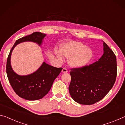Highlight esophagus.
Instances as JSON below:
<instances>
[{"instance_id":"34e87169","label":"esophagus","mask_w":125,"mask_h":125,"mask_svg":"<svg viewBox=\"0 0 125 125\" xmlns=\"http://www.w3.org/2000/svg\"><path fill=\"white\" fill-rule=\"evenodd\" d=\"M67 71H68V70H67V69L66 68H65V67H64V68L62 69V73H67Z\"/></svg>"}]
</instances>
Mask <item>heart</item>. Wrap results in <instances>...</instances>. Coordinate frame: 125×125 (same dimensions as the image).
<instances>
[{
	"label": "heart",
	"instance_id": "1",
	"mask_svg": "<svg viewBox=\"0 0 125 125\" xmlns=\"http://www.w3.org/2000/svg\"><path fill=\"white\" fill-rule=\"evenodd\" d=\"M57 58L62 60L64 56L69 59V64L74 68H82L89 64L93 57V52L81 42L70 41L61 46L60 51H55Z\"/></svg>",
	"mask_w": 125,
	"mask_h": 125
}]
</instances>
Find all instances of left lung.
Instances as JSON below:
<instances>
[{
    "label": "left lung",
    "instance_id": "left-lung-1",
    "mask_svg": "<svg viewBox=\"0 0 125 125\" xmlns=\"http://www.w3.org/2000/svg\"><path fill=\"white\" fill-rule=\"evenodd\" d=\"M104 54L97 61L82 68L71 69L69 93L73 100L82 105H93L107 95L117 76L114 52L105 42Z\"/></svg>",
    "mask_w": 125,
    "mask_h": 125
}]
</instances>
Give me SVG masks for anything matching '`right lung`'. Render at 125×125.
Returning <instances> with one entry per match:
<instances>
[{"label":"right lung","instance_id":"obj_1","mask_svg":"<svg viewBox=\"0 0 125 125\" xmlns=\"http://www.w3.org/2000/svg\"><path fill=\"white\" fill-rule=\"evenodd\" d=\"M46 34L40 32L33 33L20 38L12 47L7 62L6 71L8 80L15 93L19 97L27 100L42 99L49 93L55 79L62 70V67H53L44 62L35 72L25 76H20L14 72L10 64L11 54L14 48L22 42H32L40 45Z\"/></svg>","mask_w":125,"mask_h":125}]
</instances>
